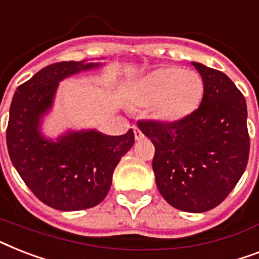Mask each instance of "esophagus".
Instances as JSON below:
<instances>
[{
	"label": "esophagus",
	"mask_w": 259,
	"mask_h": 259,
	"mask_svg": "<svg viewBox=\"0 0 259 259\" xmlns=\"http://www.w3.org/2000/svg\"><path fill=\"white\" fill-rule=\"evenodd\" d=\"M133 130H134V137H136L137 141H140V140H142V138H144V134H142V132H141V130L138 129L137 126H134Z\"/></svg>",
	"instance_id": "obj_1"
}]
</instances>
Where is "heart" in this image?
Masks as SVG:
<instances>
[{
  "mask_svg": "<svg viewBox=\"0 0 259 259\" xmlns=\"http://www.w3.org/2000/svg\"><path fill=\"white\" fill-rule=\"evenodd\" d=\"M202 77L194 70L165 66L150 71L134 83L132 96L137 105L149 106L159 122L177 123L188 118L203 98Z\"/></svg>",
  "mask_w": 259,
  "mask_h": 259,
  "instance_id": "1",
  "label": "heart"
}]
</instances>
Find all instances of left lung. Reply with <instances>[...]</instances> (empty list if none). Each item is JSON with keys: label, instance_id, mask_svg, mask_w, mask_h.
Returning a JSON list of instances; mask_svg holds the SVG:
<instances>
[{"label": "left lung", "instance_id": "obj_1", "mask_svg": "<svg viewBox=\"0 0 259 259\" xmlns=\"http://www.w3.org/2000/svg\"><path fill=\"white\" fill-rule=\"evenodd\" d=\"M203 79L199 108L177 123L140 121L154 144L155 184L167 203L188 213L220 205L247 165L250 138L242 93L228 75L191 62Z\"/></svg>", "mask_w": 259, "mask_h": 259}]
</instances>
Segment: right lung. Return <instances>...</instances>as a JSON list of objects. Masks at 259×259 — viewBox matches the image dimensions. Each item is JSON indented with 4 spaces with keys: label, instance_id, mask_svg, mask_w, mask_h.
Here are the masks:
<instances>
[{
    "label": "right lung",
    "instance_id": "obj_1",
    "mask_svg": "<svg viewBox=\"0 0 259 259\" xmlns=\"http://www.w3.org/2000/svg\"><path fill=\"white\" fill-rule=\"evenodd\" d=\"M100 66L86 60L49 65L17 88L10 105V159L27 188L53 209L75 211L102 202L115 166L134 145L132 129L123 136L68 130L56 140L42 134V118L53 106L60 82Z\"/></svg>",
    "mask_w": 259,
    "mask_h": 259
}]
</instances>
